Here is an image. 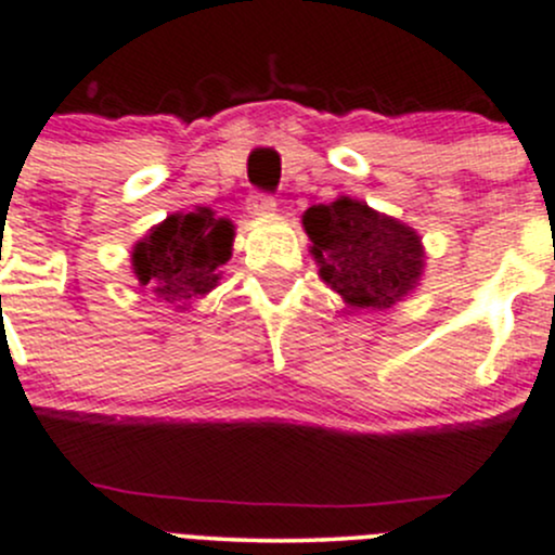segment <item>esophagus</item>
<instances>
[{
	"mask_svg": "<svg viewBox=\"0 0 555 555\" xmlns=\"http://www.w3.org/2000/svg\"><path fill=\"white\" fill-rule=\"evenodd\" d=\"M275 208H278V203H275V197H272V194L254 192L248 197V210L254 216H270V214H275Z\"/></svg>",
	"mask_w": 555,
	"mask_h": 555,
	"instance_id": "obj_1",
	"label": "esophagus"
}]
</instances>
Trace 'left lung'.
Masks as SVG:
<instances>
[{
	"label": "left lung",
	"instance_id": "1",
	"mask_svg": "<svg viewBox=\"0 0 555 555\" xmlns=\"http://www.w3.org/2000/svg\"><path fill=\"white\" fill-rule=\"evenodd\" d=\"M301 221L312 240L320 278L345 296L347 305L385 310L401 301L422 275L420 235L358 199L312 205Z\"/></svg>",
	"mask_w": 555,
	"mask_h": 555
}]
</instances>
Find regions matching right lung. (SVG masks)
<instances>
[{
  "label": "right lung",
  "mask_w": 555,
  "mask_h": 555,
  "mask_svg": "<svg viewBox=\"0 0 555 555\" xmlns=\"http://www.w3.org/2000/svg\"><path fill=\"white\" fill-rule=\"evenodd\" d=\"M230 221L214 219L208 208L168 216L133 248V270L141 285L168 305H190L219 283V267L232 256Z\"/></svg>",
  "instance_id": "add662e5"
}]
</instances>
